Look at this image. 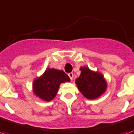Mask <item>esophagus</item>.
Here are the masks:
<instances>
[{"mask_svg": "<svg viewBox=\"0 0 134 134\" xmlns=\"http://www.w3.org/2000/svg\"><path fill=\"white\" fill-rule=\"evenodd\" d=\"M68 77L70 78V79H71V80H73V73H68Z\"/></svg>", "mask_w": 134, "mask_h": 134, "instance_id": "obj_1", "label": "esophagus"}]
</instances>
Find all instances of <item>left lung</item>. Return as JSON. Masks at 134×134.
<instances>
[{"label":"left lung","mask_w":134,"mask_h":134,"mask_svg":"<svg viewBox=\"0 0 134 134\" xmlns=\"http://www.w3.org/2000/svg\"><path fill=\"white\" fill-rule=\"evenodd\" d=\"M81 74L76 79V84L82 94L87 99H95L105 91L107 83L103 76L92 72L87 67L80 68Z\"/></svg>","instance_id":"8db88e82"}]
</instances>
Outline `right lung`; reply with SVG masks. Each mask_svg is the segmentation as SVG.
I'll use <instances>...</instances> for the list:
<instances>
[{
	"mask_svg": "<svg viewBox=\"0 0 134 134\" xmlns=\"http://www.w3.org/2000/svg\"><path fill=\"white\" fill-rule=\"evenodd\" d=\"M70 81V78L63 71L48 68L44 75L34 82V92L41 99L50 101L56 96L61 82Z\"/></svg>",
	"mask_w": 134,
	"mask_h": 134,
	"instance_id": "right-lung-1",
	"label": "right lung"
}]
</instances>
